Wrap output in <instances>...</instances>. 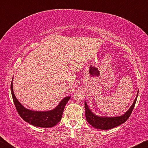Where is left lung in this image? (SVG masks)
I'll list each match as a JSON object with an SVG mask.
<instances>
[{
  "mask_svg": "<svg viewBox=\"0 0 148 148\" xmlns=\"http://www.w3.org/2000/svg\"><path fill=\"white\" fill-rule=\"evenodd\" d=\"M138 91L137 96L135 99L134 101L129 110L126 113L121 116L118 117H99L98 116L92 113V112L89 110L88 106L85 102V109H86V117L87 121L89 123L95 128L101 129V130H108L113 129L114 127L121 125L129 119L131 116L132 110H133L135 104H136Z\"/></svg>",
  "mask_w": 148,
  "mask_h": 148,
  "instance_id": "left-lung-1",
  "label": "left lung"
}]
</instances>
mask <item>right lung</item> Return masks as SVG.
<instances>
[{
    "label": "right lung",
    "mask_w": 148,
    "mask_h": 148,
    "mask_svg": "<svg viewBox=\"0 0 148 148\" xmlns=\"http://www.w3.org/2000/svg\"><path fill=\"white\" fill-rule=\"evenodd\" d=\"M13 81V79H12ZM11 83V92L14 103L18 114L25 121L38 127L50 128L56 125L61 121L62 112L71 97H66L60 102L58 106L53 110L46 112L32 111L22 106L16 99L13 91V84Z\"/></svg>",
    "instance_id": "obj_1"
}]
</instances>
